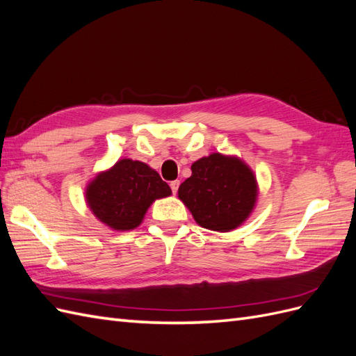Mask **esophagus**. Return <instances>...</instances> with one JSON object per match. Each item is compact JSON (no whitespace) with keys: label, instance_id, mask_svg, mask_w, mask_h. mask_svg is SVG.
<instances>
[{"label":"esophagus","instance_id":"esophagus-1","mask_svg":"<svg viewBox=\"0 0 356 356\" xmlns=\"http://www.w3.org/2000/svg\"><path fill=\"white\" fill-rule=\"evenodd\" d=\"M178 187H179V181H178V179H177V181H172V182H170V188H172V193H174V195H177Z\"/></svg>","mask_w":356,"mask_h":356}]
</instances>
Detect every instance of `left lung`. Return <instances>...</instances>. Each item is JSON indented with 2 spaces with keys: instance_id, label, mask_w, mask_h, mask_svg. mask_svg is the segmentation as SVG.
<instances>
[{
  "instance_id": "obj_1",
  "label": "left lung",
  "mask_w": 356,
  "mask_h": 356,
  "mask_svg": "<svg viewBox=\"0 0 356 356\" xmlns=\"http://www.w3.org/2000/svg\"><path fill=\"white\" fill-rule=\"evenodd\" d=\"M178 197L203 229L227 233L242 225L258 199L254 170L238 156L212 153L191 165Z\"/></svg>"
}]
</instances>
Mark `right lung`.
<instances>
[{
    "mask_svg": "<svg viewBox=\"0 0 356 356\" xmlns=\"http://www.w3.org/2000/svg\"><path fill=\"white\" fill-rule=\"evenodd\" d=\"M172 195L170 187L144 161L122 159L96 174L84 190L88 208L115 232L136 229L157 199Z\"/></svg>",
    "mask_w": 356,
    "mask_h": 356,
    "instance_id": "1",
    "label": "right lung"
}]
</instances>
